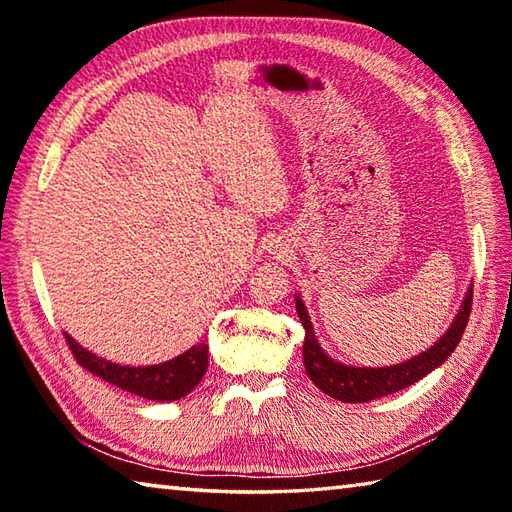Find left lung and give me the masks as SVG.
I'll return each instance as SVG.
<instances>
[{
  "mask_svg": "<svg viewBox=\"0 0 512 512\" xmlns=\"http://www.w3.org/2000/svg\"><path fill=\"white\" fill-rule=\"evenodd\" d=\"M296 311L302 327H305L302 357H305V370L309 379L314 381L320 391L334 397V400L361 404L377 400V397L393 395L397 391H402V388L415 384V381L427 377L433 368H438L440 363L456 350V345L461 343L467 320H470L472 289L467 291L463 307L458 311V316L454 318L452 327L447 329L443 339L433 343L427 352L420 354V357L386 368H354L327 357V352L320 348V343L316 341L314 325H311L307 307L300 296H296Z\"/></svg>",
  "mask_w": 512,
  "mask_h": 512,
  "instance_id": "1",
  "label": "left lung"
}]
</instances>
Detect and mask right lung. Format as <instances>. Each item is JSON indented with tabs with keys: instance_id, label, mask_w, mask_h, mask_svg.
Here are the masks:
<instances>
[{
	"instance_id": "obj_1",
	"label": "right lung",
	"mask_w": 512,
	"mask_h": 512,
	"mask_svg": "<svg viewBox=\"0 0 512 512\" xmlns=\"http://www.w3.org/2000/svg\"><path fill=\"white\" fill-rule=\"evenodd\" d=\"M65 343L69 345V350H72L76 363L85 370H90L92 375H97L99 379L108 381V384L121 388V391H128L155 402H173L185 397L189 391H194V386L203 379L207 370L205 343L194 345L192 350H187L176 359L144 368L119 366V363L94 357L92 352L81 348L69 334H65Z\"/></svg>"
}]
</instances>
